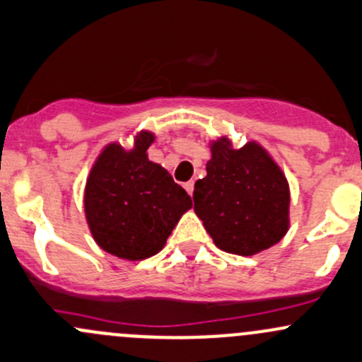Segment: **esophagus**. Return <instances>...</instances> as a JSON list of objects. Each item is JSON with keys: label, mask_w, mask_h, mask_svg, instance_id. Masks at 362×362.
<instances>
[{"label": "esophagus", "mask_w": 362, "mask_h": 362, "mask_svg": "<svg viewBox=\"0 0 362 362\" xmlns=\"http://www.w3.org/2000/svg\"><path fill=\"white\" fill-rule=\"evenodd\" d=\"M184 187H185V191H187L189 194H192V192H194V182H192V180L185 182V184H184Z\"/></svg>", "instance_id": "esophagus-1"}]
</instances>
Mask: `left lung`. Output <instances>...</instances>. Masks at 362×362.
<instances>
[{"mask_svg":"<svg viewBox=\"0 0 362 362\" xmlns=\"http://www.w3.org/2000/svg\"><path fill=\"white\" fill-rule=\"evenodd\" d=\"M206 177L194 185V211L213 243L251 257L271 248L290 229V185L257 142L234 149L227 136L210 146Z\"/></svg>","mask_w":362,"mask_h":362,"instance_id":"obj_1","label":"left lung"}]
</instances>
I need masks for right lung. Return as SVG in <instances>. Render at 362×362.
I'll return each mask as SVG.
<instances>
[{
  "instance_id": "obj_1",
  "label": "right lung",
  "mask_w": 362,
  "mask_h": 362,
  "mask_svg": "<svg viewBox=\"0 0 362 362\" xmlns=\"http://www.w3.org/2000/svg\"><path fill=\"white\" fill-rule=\"evenodd\" d=\"M154 133L140 132L133 149L109 144L95 161L85 189V215L95 243L124 260L163 250L192 199L171 175L147 158Z\"/></svg>"
}]
</instances>
